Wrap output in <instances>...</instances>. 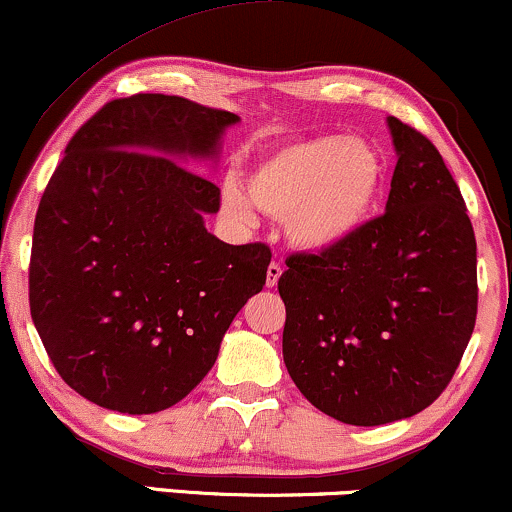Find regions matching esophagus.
I'll return each mask as SVG.
<instances>
[{
    "mask_svg": "<svg viewBox=\"0 0 512 512\" xmlns=\"http://www.w3.org/2000/svg\"><path fill=\"white\" fill-rule=\"evenodd\" d=\"M280 275H282V266L280 263H270L268 266V275H266V282H268V287H275L277 285V280H280Z\"/></svg>",
    "mask_w": 512,
    "mask_h": 512,
    "instance_id": "34e87169",
    "label": "esophagus"
}]
</instances>
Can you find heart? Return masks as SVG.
I'll list each match as a JSON object with an SVG mask.
<instances>
[{
    "mask_svg": "<svg viewBox=\"0 0 512 512\" xmlns=\"http://www.w3.org/2000/svg\"><path fill=\"white\" fill-rule=\"evenodd\" d=\"M384 180L387 166L372 144L325 132L263 151L246 170L244 185L225 182L223 201L242 220L254 218L256 208L285 216L289 242L327 251L368 225Z\"/></svg>",
    "mask_w": 512,
    "mask_h": 512,
    "instance_id": "obj_1",
    "label": "heart"
}]
</instances>
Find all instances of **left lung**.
Instances as JSON below:
<instances>
[{"label": "left lung", "mask_w": 512, "mask_h": 512, "mask_svg": "<svg viewBox=\"0 0 512 512\" xmlns=\"http://www.w3.org/2000/svg\"><path fill=\"white\" fill-rule=\"evenodd\" d=\"M399 151L387 211L318 254H292L277 289L282 356L315 408L375 427L449 387L477 320V242L439 149L389 116Z\"/></svg>", "instance_id": "1"}]
</instances>
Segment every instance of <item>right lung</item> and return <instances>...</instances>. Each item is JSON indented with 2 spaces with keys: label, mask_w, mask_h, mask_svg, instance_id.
Here are the masks:
<instances>
[{
  "label": "right lung",
  "mask_w": 512,
  "mask_h": 512,
  "mask_svg": "<svg viewBox=\"0 0 512 512\" xmlns=\"http://www.w3.org/2000/svg\"><path fill=\"white\" fill-rule=\"evenodd\" d=\"M235 113L168 94L104 104L68 142L35 216L30 315L61 380L147 415L204 380L266 285L270 246L204 227L220 189L173 156H211Z\"/></svg>",
  "instance_id": "obj_1"
}]
</instances>
